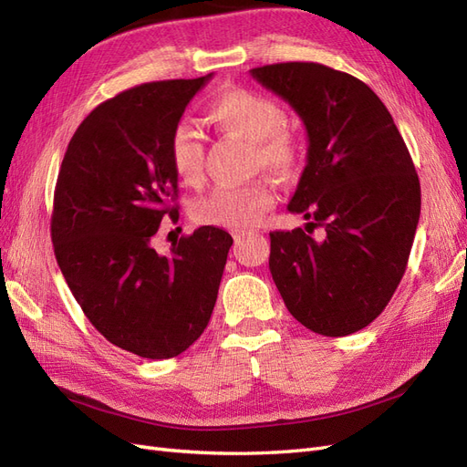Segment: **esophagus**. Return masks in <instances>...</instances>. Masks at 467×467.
Here are the masks:
<instances>
[{"instance_id":"esophagus-1","label":"esophagus","mask_w":467,"mask_h":467,"mask_svg":"<svg viewBox=\"0 0 467 467\" xmlns=\"http://www.w3.org/2000/svg\"><path fill=\"white\" fill-rule=\"evenodd\" d=\"M247 235H251V234H249V232H235V234H234L235 245H242V244H244V239H245Z\"/></svg>"}]
</instances>
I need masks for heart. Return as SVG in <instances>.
<instances>
[{
    "instance_id": "b5f03b06",
    "label": "heart",
    "mask_w": 467,
    "mask_h": 467,
    "mask_svg": "<svg viewBox=\"0 0 467 467\" xmlns=\"http://www.w3.org/2000/svg\"><path fill=\"white\" fill-rule=\"evenodd\" d=\"M208 120L218 130L251 140L257 160L276 171H290L300 160V140L285 122V110L273 97L234 88L220 93L208 107ZM169 163L185 185H199L204 175V144L189 124H177L169 136ZM276 194L266 182L220 185L192 204L194 222L245 232L257 225L275 204Z\"/></svg>"
}]
</instances>
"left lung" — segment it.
Wrapping results in <instances>:
<instances>
[{"mask_svg": "<svg viewBox=\"0 0 467 467\" xmlns=\"http://www.w3.org/2000/svg\"><path fill=\"white\" fill-rule=\"evenodd\" d=\"M298 112L307 161L288 210L307 227L271 232L268 268L304 327L345 337L370 325L407 268L420 214L419 175L389 110L355 76L316 62L253 67Z\"/></svg>", "mask_w": 467, "mask_h": 467, "instance_id": "8db88e82", "label": "left lung"}]
</instances>
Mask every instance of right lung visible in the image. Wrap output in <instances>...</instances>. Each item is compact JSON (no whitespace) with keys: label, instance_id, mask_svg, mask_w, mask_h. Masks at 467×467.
<instances>
[{"label":"right lung","instance_id":"1","mask_svg":"<svg viewBox=\"0 0 467 467\" xmlns=\"http://www.w3.org/2000/svg\"><path fill=\"white\" fill-rule=\"evenodd\" d=\"M210 78L142 83L95 107L56 181L50 234L67 286L109 343L142 358H173L202 335L234 244L202 225L169 255L151 245L161 220H179L169 136Z\"/></svg>","mask_w":467,"mask_h":467}]
</instances>
